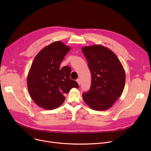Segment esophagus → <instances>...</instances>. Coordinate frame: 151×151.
I'll return each mask as SVG.
<instances>
[{"label":"esophagus","mask_w":151,"mask_h":151,"mask_svg":"<svg viewBox=\"0 0 151 151\" xmlns=\"http://www.w3.org/2000/svg\"><path fill=\"white\" fill-rule=\"evenodd\" d=\"M76 82L78 83V84L79 85H80V84H81V80H80V79H77V80H76Z\"/></svg>","instance_id":"1"}]
</instances>
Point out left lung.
Here are the masks:
<instances>
[{"label": "left lung", "instance_id": "1", "mask_svg": "<svg viewBox=\"0 0 151 151\" xmlns=\"http://www.w3.org/2000/svg\"><path fill=\"white\" fill-rule=\"evenodd\" d=\"M91 72V87L83 93L86 104L97 111L107 110L124 89L125 73L116 55L108 47L94 45L82 47Z\"/></svg>", "mask_w": 151, "mask_h": 151}]
</instances>
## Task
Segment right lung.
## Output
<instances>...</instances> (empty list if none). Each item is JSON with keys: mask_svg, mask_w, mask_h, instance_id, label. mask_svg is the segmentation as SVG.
Listing matches in <instances>:
<instances>
[{"mask_svg": "<svg viewBox=\"0 0 151 151\" xmlns=\"http://www.w3.org/2000/svg\"><path fill=\"white\" fill-rule=\"evenodd\" d=\"M71 47L62 42H53L45 47L35 56L27 78L30 96L35 104L51 110L60 106L65 93L78 83L70 78L71 68H60V64Z\"/></svg>", "mask_w": 151, "mask_h": 151, "instance_id": "1", "label": "right lung"}]
</instances>
